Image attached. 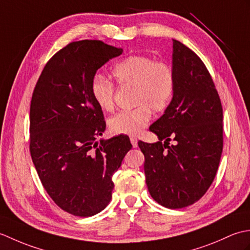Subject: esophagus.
<instances>
[{
  "label": "esophagus",
  "instance_id": "34e87169",
  "mask_svg": "<svg viewBox=\"0 0 250 250\" xmlns=\"http://www.w3.org/2000/svg\"><path fill=\"white\" fill-rule=\"evenodd\" d=\"M130 141H131V144H132V146H133L134 148H136L137 147V139L135 136H131L130 137Z\"/></svg>",
  "mask_w": 250,
  "mask_h": 250
}]
</instances>
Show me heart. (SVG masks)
<instances>
[{
	"mask_svg": "<svg viewBox=\"0 0 250 250\" xmlns=\"http://www.w3.org/2000/svg\"><path fill=\"white\" fill-rule=\"evenodd\" d=\"M111 75L121 86H132L134 108L122 110L108 120L113 134L135 135L144 130L151 118V110H166L173 98L175 75L171 65L155 61L144 55L130 56L111 68ZM114 84L107 79L95 76L91 83L92 98L103 111L114 108Z\"/></svg>",
	"mask_w": 250,
	"mask_h": 250,
	"instance_id": "obj_1",
	"label": "heart"
}]
</instances>
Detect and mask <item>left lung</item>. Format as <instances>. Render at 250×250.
I'll return each instance as SVG.
<instances>
[{"instance_id": "8db88e82", "label": "left lung", "mask_w": 250, "mask_h": 250, "mask_svg": "<svg viewBox=\"0 0 250 250\" xmlns=\"http://www.w3.org/2000/svg\"><path fill=\"white\" fill-rule=\"evenodd\" d=\"M175 90L164 114L150 125L159 141L139 142L145 156L146 184L152 199L167 208L199 201L219 167L222 106L205 64L194 52L173 40ZM177 142L168 146L170 140Z\"/></svg>"}]
</instances>
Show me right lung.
I'll list each match as a JSON object with an SVG mask.
<instances>
[{
  "mask_svg": "<svg viewBox=\"0 0 250 250\" xmlns=\"http://www.w3.org/2000/svg\"><path fill=\"white\" fill-rule=\"evenodd\" d=\"M122 51L101 41L73 42L47 62L32 95V161L47 193L74 216H93L108 205L111 177L132 148L126 135L95 142L106 124L91 83Z\"/></svg>",
  "mask_w": 250,
  "mask_h": 250,
  "instance_id": "obj_1",
  "label": "right lung"
}]
</instances>
